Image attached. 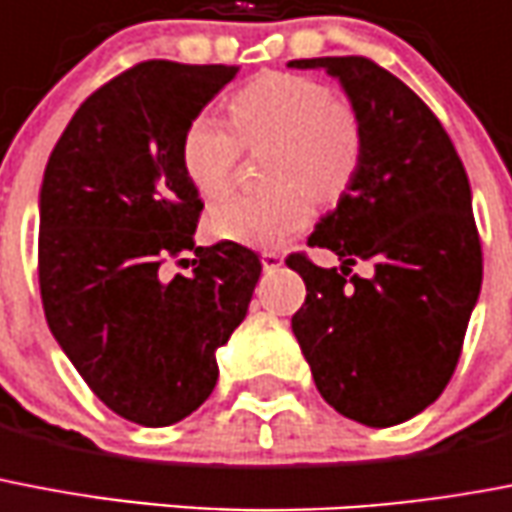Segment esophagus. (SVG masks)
Segmentation results:
<instances>
[{"instance_id":"34e87169","label":"esophagus","mask_w":512,"mask_h":512,"mask_svg":"<svg viewBox=\"0 0 512 512\" xmlns=\"http://www.w3.org/2000/svg\"><path fill=\"white\" fill-rule=\"evenodd\" d=\"M261 267L267 272H275V269L282 267V256L277 251H264L261 253Z\"/></svg>"}]
</instances>
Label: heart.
Instances as JSON below:
<instances>
[{"label":"heart","instance_id":"1","mask_svg":"<svg viewBox=\"0 0 512 512\" xmlns=\"http://www.w3.org/2000/svg\"><path fill=\"white\" fill-rule=\"evenodd\" d=\"M230 126L198 113L182 137V169L192 187L216 198L230 187L245 147L275 142L269 158L272 192H232L211 206L208 227L222 240L275 248L309 219L314 200L338 198L357 177L365 126L354 102L301 73L269 71L230 97Z\"/></svg>","mask_w":512,"mask_h":512}]
</instances>
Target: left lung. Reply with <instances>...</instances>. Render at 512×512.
Instances as JSON below:
<instances>
[{"label": "left lung", "instance_id": "left-lung-1", "mask_svg": "<svg viewBox=\"0 0 512 512\" xmlns=\"http://www.w3.org/2000/svg\"><path fill=\"white\" fill-rule=\"evenodd\" d=\"M288 65L325 68L365 126L357 177L309 235L341 269L290 253L285 264L306 282L290 325L322 399L388 428L439 399L463 351L484 275L468 174L433 110L375 60ZM357 260L371 264L370 278L350 275Z\"/></svg>", "mask_w": 512, "mask_h": 512}]
</instances>
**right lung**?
Returning a JSON list of instances; mask_svg holds the SVG:
<instances>
[{"label":"right lung","instance_id":"1","mask_svg":"<svg viewBox=\"0 0 512 512\" xmlns=\"http://www.w3.org/2000/svg\"><path fill=\"white\" fill-rule=\"evenodd\" d=\"M237 65L145 60L92 92L49 155L39 203L44 317L105 407L132 423H179L219 378L216 349L243 322L259 256L200 248L203 200L182 169L192 118ZM187 250L192 262L182 260ZM192 263L166 278L162 264Z\"/></svg>","mask_w":512,"mask_h":512}]
</instances>
